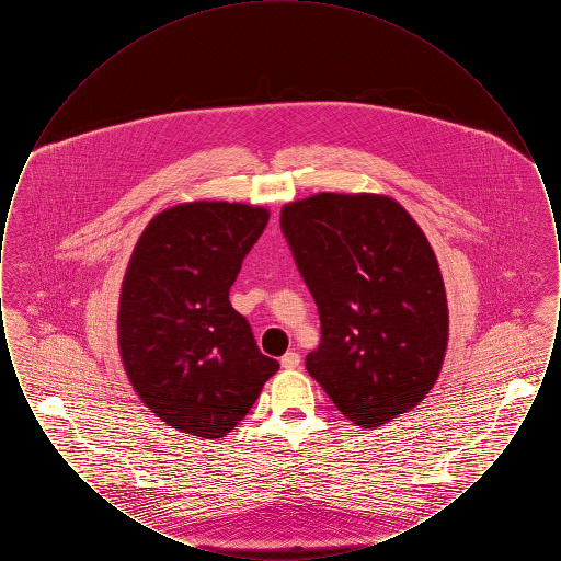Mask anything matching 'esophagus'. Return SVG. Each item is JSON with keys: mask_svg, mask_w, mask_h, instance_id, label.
<instances>
[{"mask_svg": "<svg viewBox=\"0 0 561 561\" xmlns=\"http://www.w3.org/2000/svg\"><path fill=\"white\" fill-rule=\"evenodd\" d=\"M298 364H300V355L294 353V351H288V353L282 357V368H286V370L298 368Z\"/></svg>", "mask_w": 561, "mask_h": 561, "instance_id": "obj_1", "label": "esophagus"}]
</instances>
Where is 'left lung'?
Segmentation results:
<instances>
[{
	"instance_id": "left-lung-1",
	"label": "left lung",
	"mask_w": 561,
	"mask_h": 561,
	"mask_svg": "<svg viewBox=\"0 0 561 561\" xmlns=\"http://www.w3.org/2000/svg\"><path fill=\"white\" fill-rule=\"evenodd\" d=\"M282 233L320 313L309 374L355 425L427 398L448 345V305L425 233L382 195L320 193L282 210Z\"/></svg>"
}]
</instances>
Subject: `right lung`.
<instances>
[{"instance_id": "1", "label": "right lung", "mask_w": 561, "mask_h": 561, "mask_svg": "<svg viewBox=\"0 0 561 561\" xmlns=\"http://www.w3.org/2000/svg\"><path fill=\"white\" fill-rule=\"evenodd\" d=\"M265 208L195 202L158 214L134 248L119 300V351L142 403L165 425L225 437L279 370L229 302L263 236Z\"/></svg>"}]
</instances>
